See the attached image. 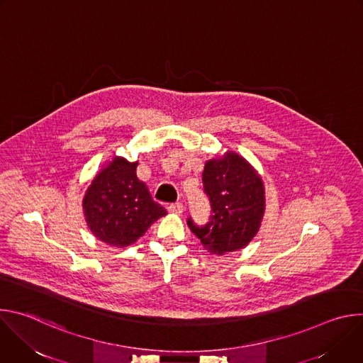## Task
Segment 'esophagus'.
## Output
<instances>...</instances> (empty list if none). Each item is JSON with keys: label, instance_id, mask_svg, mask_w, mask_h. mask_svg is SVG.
<instances>
[{"label": "esophagus", "instance_id": "esophagus-1", "mask_svg": "<svg viewBox=\"0 0 363 363\" xmlns=\"http://www.w3.org/2000/svg\"><path fill=\"white\" fill-rule=\"evenodd\" d=\"M168 211H169L171 214H177V216H179V214H182V213H184V205H182L181 202L171 203V205L168 206Z\"/></svg>", "mask_w": 363, "mask_h": 363}]
</instances>
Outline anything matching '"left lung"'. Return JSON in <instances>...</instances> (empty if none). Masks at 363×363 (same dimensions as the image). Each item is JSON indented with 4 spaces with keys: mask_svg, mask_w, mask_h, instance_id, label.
Returning a JSON list of instances; mask_svg holds the SVG:
<instances>
[{
    "mask_svg": "<svg viewBox=\"0 0 363 363\" xmlns=\"http://www.w3.org/2000/svg\"><path fill=\"white\" fill-rule=\"evenodd\" d=\"M202 184L211 201L208 224L189 230L211 254H227L244 248L262 227L266 211V189L262 175L241 155L227 150L205 162Z\"/></svg>",
    "mask_w": 363,
    "mask_h": 363,
    "instance_id": "obj_1",
    "label": "left lung"
}]
</instances>
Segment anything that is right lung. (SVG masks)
I'll return each instance as SVG.
<instances>
[{
    "mask_svg": "<svg viewBox=\"0 0 363 363\" xmlns=\"http://www.w3.org/2000/svg\"><path fill=\"white\" fill-rule=\"evenodd\" d=\"M138 161L115 157L94 175L83 196V214L91 234L109 245L138 241L167 210L136 175Z\"/></svg>",
    "mask_w": 363,
    "mask_h": 363,
    "instance_id": "1",
    "label": "right lung"
}]
</instances>
